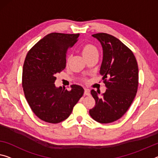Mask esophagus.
Instances as JSON below:
<instances>
[{
  "label": "esophagus",
  "mask_w": 158,
  "mask_h": 158,
  "mask_svg": "<svg viewBox=\"0 0 158 158\" xmlns=\"http://www.w3.org/2000/svg\"><path fill=\"white\" fill-rule=\"evenodd\" d=\"M84 94L85 95H89V94H90V91H89L88 89H85Z\"/></svg>",
  "instance_id": "1"
}]
</instances>
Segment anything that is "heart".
Instances as JSON below:
<instances>
[{
	"label": "heart",
	"mask_w": 158,
	"mask_h": 158,
	"mask_svg": "<svg viewBox=\"0 0 158 158\" xmlns=\"http://www.w3.org/2000/svg\"><path fill=\"white\" fill-rule=\"evenodd\" d=\"M81 52L85 59H87V58L90 57L93 55L98 54V48H96L95 46L90 44H87L84 45L81 48ZM69 59L70 57L69 56L67 58V62L69 61Z\"/></svg>",
	"instance_id": "obj_1"
}]
</instances>
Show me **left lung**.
<instances>
[{
    "instance_id": "left-lung-1",
    "label": "left lung",
    "mask_w": 158,
    "mask_h": 158,
    "mask_svg": "<svg viewBox=\"0 0 158 158\" xmlns=\"http://www.w3.org/2000/svg\"><path fill=\"white\" fill-rule=\"evenodd\" d=\"M100 42L103 59L99 73L106 89L91 90L95 106L89 111L94 120L108 123L119 119L127 112L137 93L138 67L135 56L119 40L106 33L93 35Z\"/></svg>"
}]
</instances>
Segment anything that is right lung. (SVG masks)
Here are the masks:
<instances>
[{"instance_id": "obj_1", "label": "right lung", "mask_w": 158, "mask_h": 158, "mask_svg": "<svg viewBox=\"0 0 158 158\" xmlns=\"http://www.w3.org/2000/svg\"><path fill=\"white\" fill-rule=\"evenodd\" d=\"M79 35L48 34L26 56L23 69L24 93L35 114L46 122L58 123L66 119L84 93V89L77 85L68 90L54 84L56 74L66 65L68 49L77 42Z\"/></svg>"}]
</instances>
